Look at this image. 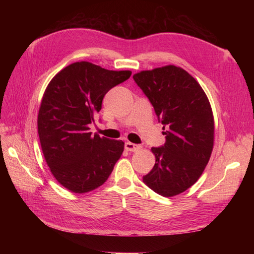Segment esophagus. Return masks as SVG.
<instances>
[{"mask_svg":"<svg viewBox=\"0 0 254 254\" xmlns=\"http://www.w3.org/2000/svg\"><path fill=\"white\" fill-rule=\"evenodd\" d=\"M140 148H141V146L136 145V144H133V143H131V142L125 143V149H126L127 151H136V150H139Z\"/></svg>","mask_w":254,"mask_h":254,"instance_id":"obj_1","label":"esophagus"}]
</instances>
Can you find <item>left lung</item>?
Here are the masks:
<instances>
[{"instance_id":"1","label":"left lung","mask_w":254,"mask_h":254,"mask_svg":"<svg viewBox=\"0 0 254 254\" xmlns=\"http://www.w3.org/2000/svg\"><path fill=\"white\" fill-rule=\"evenodd\" d=\"M162 123L166 142L152 147V170L143 182L164 197L183 193L199 179L214 146V117L203 89L180 66L164 65L133 75Z\"/></svg>"}]
</instances>
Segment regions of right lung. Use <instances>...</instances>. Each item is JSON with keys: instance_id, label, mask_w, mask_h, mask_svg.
Here are the masks:
<instances>
[{"instance_id": "add662e5", "label": "right lung", "mask_w": 254, "mask_h": 254, "mask_svg": "<svg viewBox=\"0 0 254 254\" xmlns=\"http://www.w3.org/2000/svg\"><path fill=\"white\" fill-rule=\"evenodd\" d=\"M131 71H112L79 61L58 72L44 91L38 133L45 161L55 179L73 193L103 186L124 150V142L90 132L111 88Z\"/></svg>"}]
</instances>
